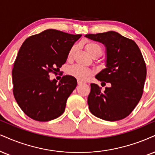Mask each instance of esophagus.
<instances>
[{
	"label": "esophagus",
	"mask_w": 155,
	"mask_h": 155,
	"mask_svg": "<svg viewBox=\"0 0 155 155\" xmlns=\"http://www.w3.org/2000/svg\"><path fill=\"white\" fill-rule=\"evenodd\" d=\"M84 83H83V81H79V80H78V85H82V84H83Z\"/></svg>",
	"instance_id": "obj_1"
}]
</instances>
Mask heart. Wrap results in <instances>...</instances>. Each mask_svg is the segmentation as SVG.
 Returning <instances> with one entry per match:
<instances>
[{
	"mask_svg": "<svg viewBox=\"0 0 155 155\" xmlns=\"http://www.w3.org/2000/svg\"><path fill=\"white\" fill-rule=\"evenodd\" d=\"M85 49L87 52L89 53L91 56H94L95 54H98L99 56L102 53V49L98 44L94 42H88L85 45ZM75 50V47H72V49L69 51L68 57H71L73 54L74 51ZM93 73L92 70L90 69L85 68V67L80 65V64H76L69 68L68 74L72 77L77 78L80 81H85Z\"/></svg>",
	"mask_w": 155,
	"mask_h": 155,
	"instance_id": "obj_1",
	"label": "heart"
}]
</instances>
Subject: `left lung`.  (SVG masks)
I'll return each mask as SVG.
<instances>
[{"instance_id": "left-lung-1", "label": "left lung", "mask_w": 155, "mask_h": 155, "mask_svg": "<svg viewBox=\"0 0 155 155\" xmlns=\"http://www.w3.org/2000/svg\"><path fill=\"white\" fill-rule=\"evenodd\" d=\"M85 37L104 45L106 68L95 75L104 86L91 84L87 97L90 111L108 121L123 119L132 112L140 101L147 76L146 64L139 47L133 40L116 31L86 34Z\"/></svg>"}]
</instances>
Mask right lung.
Masks as SVG:
<instances>
[{"instance_id": "obj_1", "label": "right lung", "mask_w": 155, "mask_h": 155, "mask_svg": "<svg viewBox=\"0 0 155 155\" xmlns=\"http://www.w3.org/2000/svg\"><path fill=\"white\" fill-rule=\"evenodd\" d=\"M81 36L47 29L23 43L12 70L13 91L17 104L28 117L48 121L64 113L77 80L65 75L57 83L50 80L49 73H55L66 62L69 51Z\"/></svg>"}]
</instances>
